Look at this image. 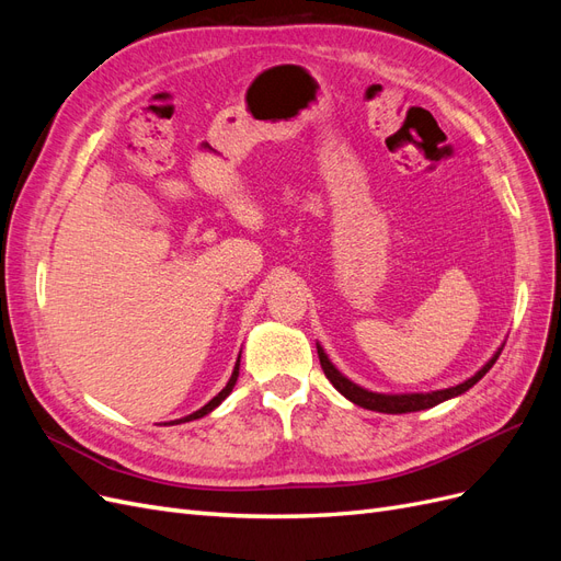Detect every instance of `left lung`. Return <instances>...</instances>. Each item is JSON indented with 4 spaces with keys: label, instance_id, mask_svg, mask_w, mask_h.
Returning a JSON list of instances; mask_svg holds the SVG:
<instances>
[{
    "label": "left lung",
    "instance_id": "left-lung-1",
    "mask_svg": "<svg viewBox=\"0 0 561 561\" xmlns=\"http://www.w3.org/2000/svg\"><path fill=\"white\" fill-rule=\"evenodd\" d=\"M318 348V358L322 365V371H325V377L330 379V383L342 393L346 400H351L353 404L365 407V410L371 412H381V414H407V412H421V410H431V407L463 396L466 390H470L474 383H478L486 371L494 367V363L499 360V355L503 351V346L491 355L489 363L482 365L478 371L470 379H466L463 383H456L451 388H443V390H428V393H375V390H367L358 383H353L348 377H344L342 371H339L332 360L328 358L325 348L320 344H316Z\"/></svg>",
    "mask_w": 561,
    "mask_h": 561
}]
</instances>
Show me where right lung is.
I'll return each mask as SVG.
<instances>
[{
	"mask_svg": "<svg viewBox=\"0 0 561 561\" xmlns=\"http://www.w3.org/2000/svg\"><path fill=\"white\" fill-rule=\"evenodd\" d=\"M239 367H241V355H239V360H236V365H233V371H231V379L227 381V386L219 390V393L208 402V404H203L201 410H196L194 414H190V416H182V419H175V421H171V423H186V421H194V419H201V416H206V414H210L215 407H219L222 404L227 398H229V393L233 390V386H236V379H239Z\"/></svg>",
	"mask_w": 561,
	"mask_h": 561,
	"instance_id": "1",
	"label": "right lung"
}]
</instances>
